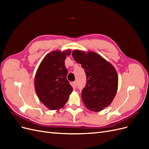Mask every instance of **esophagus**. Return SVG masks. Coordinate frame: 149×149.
<instances>
[{
  "label": "esophagus",
  "instance_id": "34e87169",
  "mask_svg": "<svg viewBox=\"0 0 149 149\" xmlns=\"http://www.w3.org/2000/svg\"><path fill=\"white\" fill-rule=\"evenodd\" d=\"M72 86H73V87L74 88H76V82L74 81V82L72 83Z\"/></svg>",
  "mask_w": 149,
  "mask_h": 149
}]
</instances>
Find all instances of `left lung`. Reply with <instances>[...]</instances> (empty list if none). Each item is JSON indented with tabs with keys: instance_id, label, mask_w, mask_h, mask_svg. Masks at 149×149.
Listing matches in <instances>:
<instances>
[{
	"instance_id": "obj_1",
	"label": "left lung",
	"mask_w": 149,
	"mask_h": 149,
	"mask_svg": "<svg viewBox=\"0 0 149 149\" xmlns=\"http://www.w3.org/2000/svg\"><path fill=\"white\" fill-rule=\"evenodd\" d=\"M72 56L81 65L86 74V84L81 93L84 104L94 112L109 106L118 88V75L114 66L92 51L74 49Z\"/></svg>"
}]
</instances>
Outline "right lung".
Instances as JSON below:
<instances>
[{
    "mask_svg": "<svg viewBox=\"0 0 149 149\" xmlns=\"http://www.w3.org/2000/svg\"><path fill=\"white\" fill-rule=\"evenodd\" d=\"M71 49L53 51L44 57L36 72L34 85L39 100L49 110H59L65 105L73 88L66 79L65 60Z\"/></svg>",
    "mask_w": 149,
    "mask_h": 149,
    "instance_id": "add662e5",
    "label": "right lung"
}]
</instances>
